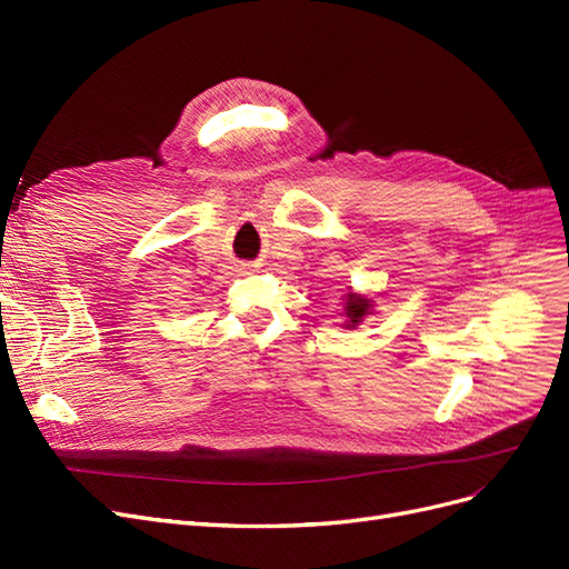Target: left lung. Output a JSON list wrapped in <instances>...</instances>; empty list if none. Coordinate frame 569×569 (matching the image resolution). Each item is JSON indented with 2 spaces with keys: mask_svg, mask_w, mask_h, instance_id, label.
Wrapping results in <instances>:
<instances>
[{
  "mask_svg": "<svg viewBox=\"0 0 569 569\" xmlns=\"http://www.w3.org/2000/svg\"><path fill=\"white\" fill-rule=\"evenodd\" d=\"M369 309H371V300H366V298H352L350 296V300H347V307H345V311H347V326H357L366 315H369Z\"/></svg>",
  "mask_w": 569,
  "mask_h": 569,
  "instance_id": "1",
  "label": "left lung"
}]
</instances>
